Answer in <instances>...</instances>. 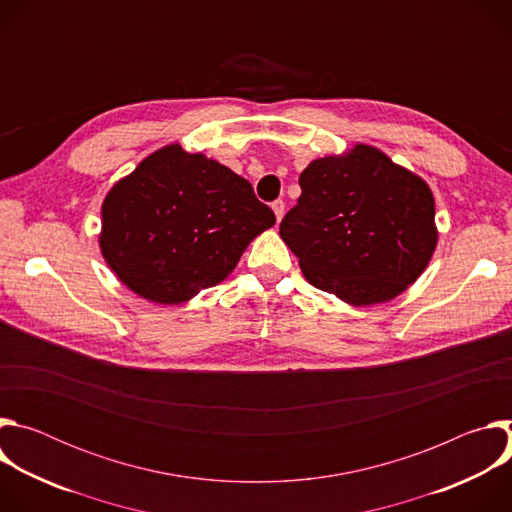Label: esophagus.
<instances>
[{"label": "esophagus", "mask_w": 512, "mask_h": 512, "mask_svg": "<svg viewBox=\"0 0 512 512\" xmlns=\"http://www.w3.org/2000/svg\"><path fill=\"white\" fill-rule=\"evenodd\" d=\"M271 208H273L275 218H277V223H279L281 218H283V212H285V204H283V200H275V202L271 204Z\"/></svg>", "instance_id": "34e87169"}]
</instances>
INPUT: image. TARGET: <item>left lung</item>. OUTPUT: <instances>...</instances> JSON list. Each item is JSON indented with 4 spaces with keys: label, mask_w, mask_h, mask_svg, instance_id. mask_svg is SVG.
<instances>
[{
    "label": "left lung",
    "mask_w": 512,
    "mask_h": 512,
    "mask_svg": "<svg viewBox=\"0 0 512 512\" xmlns=\"http://www.w3.org/2000/svg\"><path fill=\"white\" fill-rule=\"evenodd\" d=\"M279 235L306 279L352 306L397 298L427 267L435 245L429 186L373 145L314 160Z\"/></svg>",
    "instance_id": "8db88e82"
}]
</instances>
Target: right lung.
I'll list each match as a JSON object with an SVG mask.
<instances>
[{"label":"right lung","mask_w":512,"mask_h":512,"mask_svg":"<svg viewBox=\"0 0 512 512\" xmlns=\"http://www.w3.org/2000/svg\"><path fill=\"white\" fill-rule=\"evenodd\" d=\"M101 253L137 296L184 304L221 283L273 210L227 166L172 143L105 196Z\"/></svg>","instance_id":"1"}]
</instances>
